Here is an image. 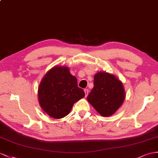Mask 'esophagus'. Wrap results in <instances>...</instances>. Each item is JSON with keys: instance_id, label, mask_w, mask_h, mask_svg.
Here are the masks:
<instances>
[{"instance_id": "1", "label": "esophagus", "mask_w": 158, "mask_h": 158, "mask_svg": "<svg viewBox=\"0 0 158 158\" xmlns=\"http://www.w3.org/2000/svg\"><path fill=\"white\" fill-rule=\"evenodd\" d=\"M84 91H85V97H87L88 95V94H89V90L87 89H85Z\"/></svg>"}]
</instances>
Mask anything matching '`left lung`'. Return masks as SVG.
<instances>
[{"mask_svg": "<svg viewBox=\"0 0 158 158\" xmlns=\"http://www.w3.org/2000/svg\"><path fill=\"white\" fill-rule=\"evenodd\" d=\"M94 87L87 101L103 117L114 115L122 106L125 92L122 82L113 74L100 71L94 76Z\"/></svg>", "mask_w": 158, "mask_h": 158, "instance_id": "1", "label": "left lung"}]
</instances>
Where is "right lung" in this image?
I'll return each instance as SVG.
<instances>
[{
	"label": "right lung",
	"instance_id": "add662e5",
	"mask_svg": "<svg viewBox=\"0 0 158 158\" xmlns=\"http://www.w3.org/2000/svg\"><path fill=\"white\" fill-rule=\"evenodd\" d=\"M85 97L77 80L65 66H55L40 81L38 88L40 106L54 119H60L69 114L74 103Z\"/></svg>",
	"mask_w": 158,
	"mask_h": 158
}]
</instances>
